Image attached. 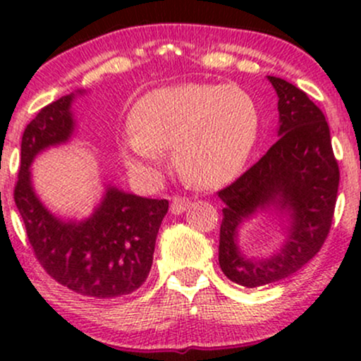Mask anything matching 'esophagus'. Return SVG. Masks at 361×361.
<instances>
[{"instance_id": "esophagus-1", "label": "esophagus", "mask_w": 361, "mask_h": 361, "mask_svg": "<svg viewBox=\"0 0 361 361\" xmlns=\"http://www.w3.org/2000/svg\"><path fill=\"white\" fill-rule=\"evenodd\" d=\"M190 205H192L190 198H186V197H175L171 200V214H175V215L183 214Z\"/></svg>"}]
</instances>
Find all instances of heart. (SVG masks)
<instances>
[{"mask_svg": "<svg viewBox=\"0 0 361 361\" xmlns=\"http://www.w3.org/2000/svg\"><path fill=\"white\" fill-rule=\"evenodd\" d=\"M130 135L120 154L134 173L156 178L164 149L181 178L214 188L238 176L250 159L259 132V109L239 86L183 82L156 88L128 111Z\"/></svg>", "mask_w": 361, "mask_h": 361, "instance_id": "heart-1", "label": "heart"}]
</instances>
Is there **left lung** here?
Segmentation results:
<instances>
[{"label":"left lung","mask_w":361,"mask_h":361,"mask_svg":"<svg viewBox=\"0 0 361 361\" xmlns=\"http://www.w3.org/2000/svg\"><path fill=\"white\" fill-rule=\"evenodd\" d=\"M279 94V140L255 166L219 192L226 204L219 264L234 283L255 288L287 279L324 244L336 205L339 168L324 114L304 91L268 76ZM259 209L289 221L288 238L268 259H247L237 244L240 224Z\"/></svg>","instance_id":"8db88e82"}]
</instances>
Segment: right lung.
Masks as SVG:
<instances>
[{
    "mask_svg": "<svg viewBox=\"0 0 361 361\" xmlns=\"http://www.w3.org/2000/svg\"><path fill=\"white\" fill-rule=\"evenodd\" d=\"M82 93L78 90L44 106L25 128L15 204L35 258L54 280L81 295L114 299L146 281L168 200L106 185L93 214L73 221L57 217L37 197L32 163L45 149L69 142L76 128L71 106Z\"/></svg>",
    "mask_w": 361,
    "mask_h": 361,
    "instance_id": "add662e5",
    "label": "right lung"
}]
</instances>
